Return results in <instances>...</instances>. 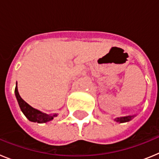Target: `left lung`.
Here are the masks:
<instances>
[{
	"label": "left lung",
	"instance_id": "obj_1",
	"mask_svg": "<svg viewBox=\"0 0 159 159\" xmlns=\"http://www.w3.org/2000/svg\"><path fill=\"white\" fill-rule=\"evenodd\" d=\"M134 116H124V117L116 118V119H115V121L118 122V123H126V122H129L130 120H131Z\"/></svg>",
	"mask_w": 159,
	"mask_h": 159
}]
</instances>
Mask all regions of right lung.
Wrapping results in <instances>:
<instances>
[{"label": "right lung", "instance_id": "1", "mask_svg": "<svg viewBox=\"0 0 159 159\" xmlns=\"http://www.w3.org/2000/svg\"><path fill=\"white\" fill-rule=\"evenodd\" d=\"M15 95H16V98L17 99L18 104H19L20 110H21V111L23 112L24 115L26 116V118L29 119V121L39 123H47V122L52 120L53 118L57 116V114L48 115L46 113H43V112L37 110V109H35V108L31 107L29 104H28L27 102H25L21 97L20 96L17 90V86H16V88H15Z\"/></svg>", "mask_w": 159, "mask_h": 159}]
</instances>
